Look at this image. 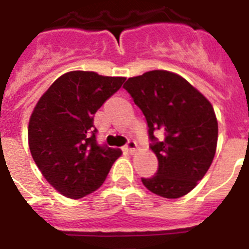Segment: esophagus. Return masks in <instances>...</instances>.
<instances>
[{
  "label": "esophagus",
  "mask_w": 249,
  "mask_h": 249,
  "mask_svg": "<svg viewBox=\"0 0 249 249\" xmlns=\"http://www.w3.org/2000/svg\"><path fill=\"white\" fill-rule=\"evenodd\" d=\"M136 148H137V143H136L135 141H128V142L123 146V149L128 152V153H131V155L132 153H135Z\"/></svg>",
  "instance_id": "34e87169"
}]
</instances>
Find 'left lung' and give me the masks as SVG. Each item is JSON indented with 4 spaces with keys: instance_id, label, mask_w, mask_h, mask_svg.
Segmentation results:
<instances>
[{
    "instance_id": "1",
    "label": "left lung",
    "mask_w": 249,
    "mask_h": 249,
    "mask_svg": "<svg viewBox=\"0 0 249 249\" xmlns=\"http://www.w3.org/2000/svg\"><path fill=\"white\" fill-rule=\"evenodd\" d=\"M123 89L146 117L158 160L157 173L142 183L164 198L186 196L214 158L218 122L212 105L183 77L163 70L131 77Z\"/></svg>"
}]
</instances>
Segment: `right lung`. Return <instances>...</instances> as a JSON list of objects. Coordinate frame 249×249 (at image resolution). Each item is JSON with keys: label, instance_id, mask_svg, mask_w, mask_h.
Here are the masks:
<instances>
[{"label": "right lung", "instance_id": "add662e5", "mask_svg": "<svg viewBox=\"0 0 249 249\" xmlns=\"http://www.w3.org/2000/svg\"><path fill=\"white\" fill-rule=\"evenodd\" d=\"M124 77L71 71L39 98L28 123V146L48 183L78 199L100 188L122 151L96 140L94 113L121 89Z\"/></svg>", "mask_w": 249, "mask_h": 249}]
</instances>
